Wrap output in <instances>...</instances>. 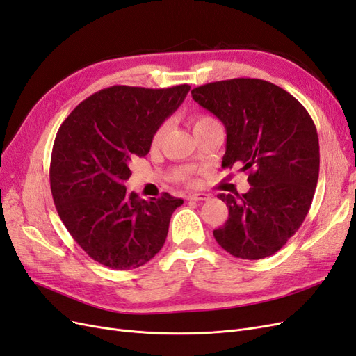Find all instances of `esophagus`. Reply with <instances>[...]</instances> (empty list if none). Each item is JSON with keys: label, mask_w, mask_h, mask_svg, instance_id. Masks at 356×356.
I'll list each match as a JSON object with an SVG mask.
<instances>
[{"label": "esophagus", "mask_w": 356, "mask_h": 356, "mask_svg": "<svg viewBox=\"0 0 356 356\" xmlns=\"http://www.w3.org/2000/svg\"><path fill=\"white\" fill-rule=\"evenodd\" d=\"M204 200H209V195L201 194V192H198V194H189L188 195V201H204Z\"/></svg>", "instance_id": "esophagus-1"}]
</instances>
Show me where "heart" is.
Listing matches in <instances>:
<instances>
[{"mask_svg": "<svg viewBox=\"0 0 356 356\" xmlns=\"http://www.w3.org/2000/svg\"><path fill=\"white\" fill-rule=\"evenodd\" d=\"M191 122H192V127H194V131H197V129H200L202 127H207V125L215 124L216 120L213 119V118H210V116H207V115H197V116H194V118L191 119ZM167 128H168V122H162V124L158 125L154 136H152V145L158 146L161 143L162 138H164V134H165Z\"/></svg>", "mask_w": 356, "mask_h": 356, "instance_id": "b5f03b06", "label": "heart"}]
</instances>
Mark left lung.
<instances>
[{"mask_svg":"<svg viewBox=\"0 0 356 356\" xmlns=\"http://www.w3.org/2000/svg\"><path fill=\"white\" fill-rule=\"evenodd\" d=\"M197 103L227 129L222 167L249 172L246 194H219L228 219L213 231L229 255L271 257L296 234L319 177V138L309 111L285 89L261 79H229L194 88Z\"/></svg>","mask_w":356,"mask_h":356,"instance_id":"1","label":"left lung"}]
</instances>
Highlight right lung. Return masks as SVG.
Here are the masks:
<instances>
[{"label": "right lung", "mask_w": 356, "mask_h": 356, "mask_svg": "<svg viewBox=\"0 0 356 356\" xmlns=\"http://www.w3.org/2000/svg\"><path fill=\"white\" fill-rule=\"evenodd\" d=\"M189 85L162 89L115 85L82 101L59 127L50 158V191L68 232L111 270L145 266L164 246L184 200L128 192L129 161L146 156L152 136L184 103Z\"/></svg>", "instance_id": "obj_1"}]
</instances>
